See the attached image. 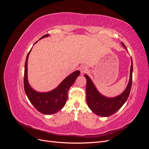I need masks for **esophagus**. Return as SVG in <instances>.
<instances>
[{"label": "esophagus", "mask_w": 149, "mask_h": 149, "mask_svg": "<svg viewBox=\"0 0 149 149\" xmlns=\"http://www.w3.org/2000/svg\"><path fill=\"white\" fill-rule=\"evenodd\" d=\"M87 71H88V68H87L86 66H81V68H80L81 74H83L84 73H86V72H87Z\"/></svg>", "instance_id": "obj_1"}]
</instances>
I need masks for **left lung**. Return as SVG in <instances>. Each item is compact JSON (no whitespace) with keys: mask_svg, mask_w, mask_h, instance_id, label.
I'll return each instance as SVG.
<instances>
[{"mask_svg":"<svg viewBox=\"0 0 149 149\" xmlns=\"http://www.w3.org/2000/svg\"><path fill=\"white\" fill-rule=\"evenodd\" d=\"M124 48L127 50V48L125 45L121 43ZM132 70L133 65L131 58V66L130 70V78L129 83L124 91L119 95L115 97H107L102 95L99 92L96 86L89 76L85 74L84 77L86 79V102L90 109L94 114L102 116L108 117L118 111L120 108L124 105L128 99L129 94L131 89L132 83Z\"/></svg>","mask_w":149,"mask_h":149,"instance_id":"1","label":"left lung"}]
</instances>
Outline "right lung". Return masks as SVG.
I'll list each match as a JSON object with an SVG mask.
<instances>
[{
    "instance_id": "right-lung-1",
    "label": "right lung",
    "mask_w": 149,
    "mask_h": 149,
    "mask_svg": "<svg viewBox=\"0 0 149 149\" xmlns=\"http://www.w3.org/2000/svg\"><path fill=\"white\" fill-rule=\"evenodd\" d=\"M49 35H43L39 40L49 37ZM38 42V41H37ZM37 42L36 43H37ZM35 45V44H34ZM31 49L26 56L24 71V89L26 96L36 109L46 115L55 114L60 111L65 105L68 100V92L78 76L79 70L73 72L60 83L56 88L48 92H38L32 88L28 80V59Z\"/></svg>"
}]
</instances>
